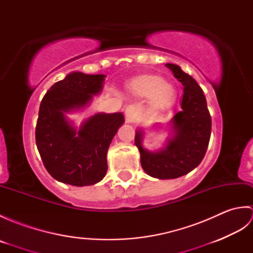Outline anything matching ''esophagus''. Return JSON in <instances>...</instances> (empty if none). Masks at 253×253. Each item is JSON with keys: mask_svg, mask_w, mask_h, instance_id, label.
I'll return each instance as SVG.
<instances>
[{"mask_svg": "<svg viewBox=\"0 0 253 253\" xmlns=\"http://www.w3.org/2000/svg\"><path fill=\"white\" fill-rule=\"evenodd\" d=\"M138 109L136 106L130 105L128 106L127 109L125 110V120L127 123H133L136 121V118L138 116Z\"/></svg>", "mask_w": 253, "mask_h": 253, "instance_id": "esophagus-1", "label": "esophagus"}]
</instances>
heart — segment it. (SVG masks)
I'll return each instance as SVG.
<instances>
[{
	"label": "heart",
	"mask_w": 253,
	"mask_h": 253,
	"mask_svg": "<svg viewBox=\"0 0 253 253\" xmlns=\"http://www.w3.org/2000/svg\"><path fill=\"white\" fill-rule=\"evenodd\" d=\"M132 93L139 98H151L150 104L155 109L169 105L173 102L176 91L174 85L157 75H147L136 78L130 84Z\"/></svg>",
	"instance_id": "1"
}]
</instances>
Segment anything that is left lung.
Masks as SVG:
<instances>
[{"label":"left lung","instance_id":"1","mask_svg":"<svg viewBox=\"0 0 253 253\" xmlns=\"http://www.w3.org/2000/svg\"><path fill=\"white\" fill-rule=\"evenodd\" d=\"M184 85L181 110L169 122L170 135L164 147L154 151L143 147L142 128L136 130L135 144L140 152V162L148 175L159 179L178 178L201 163L211 136V116L202 89L190 75L175 64L165 65Z\"/></svg>","mask_w":253,"mask_h":253}]
</instances>
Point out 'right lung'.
<instances>
[{
	"label": "right lung",
	"mask_w": 253,
	"mask_h": 253,
	"mask_svg": "<svg viewBox=\"0 0 253 253\" xmlns=\"http://www.w3.org/2000/svg\"><path fill=\"white\" fill-rule=\"evenodd\" d=\"M105 75L73 72L47 90L41 101L36 143L49 174L64 184L83 187L106 174V154L124 122L123 113H96L76 127L66 116L83 111L103 89Z\"/></svg>",
	"instance_id": "obj_1"
}]
</instances>
